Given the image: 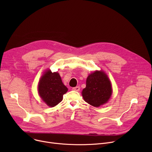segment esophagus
<instances>
[{
  "mask_svg": "<svg viewBox=\"0 0 152 152\" xmlns=\"http://www.w3.org/2000/svg\"><path fill=\"white\" fill-rule=\"evenodd\" d=\"M73 91H79V90H80V87H79V86H76L75 87H73Z\"/></svg>",
  "mask_w": 152,
  "mask_h": 152,
  "instance_id": "1",
  "label": "esophagus"
}]
</instances>
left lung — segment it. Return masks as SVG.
Instances as JSON below:
<instances>
[{
    "instance_id": "8db88e82",
    "label": "left lung",
    "mask_w": 152,
    "mask_h": 152,
    "mask_svg": "<svg viewBox=\"0 0 152 152\" xmlns=\"http://www.w3.org/2000/svg\"><path fill=\"white\" fill-rule=\"evenodd\" d=\"M112 94L111 84L103 71H95L86 79V87L82 91L84 100L91 105L99 107L106 103Z\"/></svg>"
}]
</instances>
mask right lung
Wrapping results in <instances>:
<instances>
[{
    "instance_id": "1",
    "label": "right lung",
    "mask_w": 152,
    "mask_h": 152,
    "mask_svg": "<svg viewBox=\"0 0 152 152\" xmlns=\"http://www.w3.org/2000/svg\"><path fill=\"white\" fill-rule=\"evenodd\" d=\"M68 88L62 83L57 72L46 71L41 77L38 84V92L42 100L50 107L58 105L63 99V95L66 93Z\"/></svg>"
}]
</instances>
